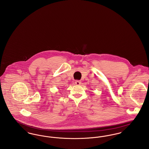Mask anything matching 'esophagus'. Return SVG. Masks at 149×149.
<instances>
[{
	"label": "esophagus",
	"mask_w": 149,
	"mask_h": 149,
	"mask_svg": "<svg viewBox=\"0 0 149 149\" xmlns=\"http://www.w3.org/2000/svg\"><path fill=\"white\" fill-rule=\"evenodd\" d=\"M75 84L77 85H80L81 84V81L80 80H76L75 81Z\"/></svg>",
	"instance_id": "1"
}]
</instances>
